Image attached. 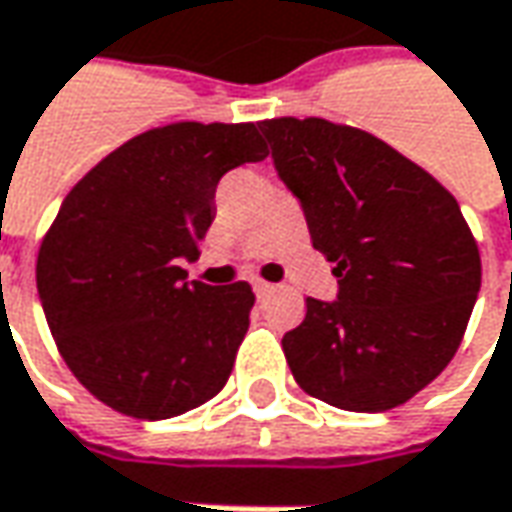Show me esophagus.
<instances>
[{
	"label": "esophagus",
	"instance_id": "1",
	"mask_svg": "<svg viewBox=\"0 0 512 512\" xmlns=\"http://www.w3.org/2000/svg\"><path fill=\"white\" fill-rule=\"evenodd\" d=\"M252 289H255L257 297H266V294H272L274 286L272 283H266V280H255V283H252Z\"/></svg>",
	"mask_w": 512,
	"mask_h": 512
}]
</instances>
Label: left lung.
Instances as JSON below:
<instances>
[{
	"instance_id": "8db88e82",
	"label": "left lung",
	"mask_w": 512,
	"mask_h": 512,
	"mask_svg": "<svg viewBox=\"0 0 512 512\" xmlns=\"http://www.w3.org/2000/svg\"><path fill=\"white\" fill-rule=\"evenodd\" d=\"M311 243L334 263L337 300H306L283 337L297 385L334 408H397L445 371L482 286L456 198L365 130L326 118L257 124Z\"/></svg>"
}]
</instances>
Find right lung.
Here are the masks:
<instances>
[{"label":"right lung","mask_w":512,"mask_h":512,"mask_svg":"<svg viewBox=\"0 0 512 512\" xmlns=\"http://www.w3.org/2000/svg\"><path fill=\"white\" fill-rule=\"evenodd\" d=\"M269 155L257 124L181 121L135 135L70 189L36 260L50 334L118 414L169 419L212 399L249 328V283L186 280L229 169Z\"/></svg>","instance_id":"right-lung-1"}]
</instances>
